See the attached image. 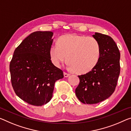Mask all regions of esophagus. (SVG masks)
Instances as JSON below:
<instances>
[{
    "mask_svg": "<svg viewBox=\"0 0 131 131\" xmlns=\"http://www.w3.org/2000/svg\"><path fill=\"white\" fill-rule=\"evenodd\" d=\"M70 75V74L67 73L66 72H64V77H68Z\"/></svg>",
    "mask_w": 131,
    "mask_h": 131,
    "instance_id": "obj_1",
    "label": "esophagus"
}]
</instances>
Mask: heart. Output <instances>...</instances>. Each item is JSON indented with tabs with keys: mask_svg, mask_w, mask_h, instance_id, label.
Returning <instances> with one entry per match:
<instances>
[{
	"mask_svg": "<svg viewBox=\"0 0 131 131\" xmlns=\"http://www.w3.org/2000/svg\"><path fill=\"white\" fill-rule=\"evenodd\" d=\"M101 52L100 43L95 38L68 34L58 39L57 45L51 46L50 56L52 63L57 67L67 60L71 70L83 74L91 71L96 66Z\"/></svg>",
	"mask_w": 131,
	"mask_h": 131,
	"instance_id": "b5f03b06",
	"label": "heart"
}]
</instances>
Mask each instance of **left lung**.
Segmentation results:
<instances>
[{
    "label": "left lung",
    "mask_w": 131,
    "mask_h": 131,
    "mask_svg": "<svg viewBox=\"0 0 131 131\" xmlns=\"http://www.w3.org/2000/svg\"><path fill=\"white\" fill-rule=\"evenodd\" d=\"M101 46V56L91 71L78 75L80 83L75 95L84 104H95L114 93L120 73V52L110 36L95 33L92 36Z\"/></svg>",
    "instance_id": "8db88e82"
}]
</instances>
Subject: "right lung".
Returning <instances> with one entry per match:
<instances>
[{"instance_id": "right-lung-1", "label": "right lung", "mask_w": 131, "mask_h": 131, "mask_svg": "<svg viewBox=\"0 0 131 131\" xmlns=\"http://www.w3.org/2000/svg\"><path fill=\"white\" fill-rule=\"evenodd\" d=\"M51 31H37L27 36L15 49L10 63L11 82L15 93L29 104L41 106L53 96L56 81L63 71L52 63Z\"/></svg>"}]
</instances>
